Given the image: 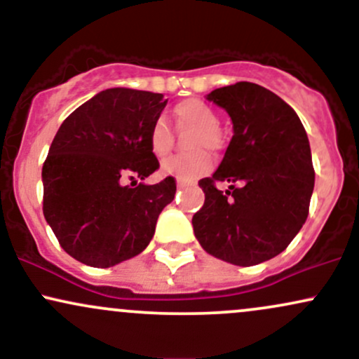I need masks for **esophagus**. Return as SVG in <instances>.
I'll list each match as a JSON object with an SVG mask.
<instances>
[{"label":"esophagus","instance_id":"34e87169","mask_svg":"<svg viewBox=\"0 0 359 359\" xmlns=\"http://www.w3.org/2000/svg\"><path fill=\"white\" fill-rule=\"evenodd\" d=\"M189 184H192V182H189V180H182V179L177 180V185H179V187H185V185H189Z\"/></svg>","mask_w":359,"mask_h":359}]
</instances>
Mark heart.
Instances as JSON below:
<instances>
[{
  "instance_id": "heart-1",
  "label": "heart",
  "mask_w": 359,
  "mask_h": 359,
  "mask_svg": "<svg viewBox=\"0 0 359 359\" xmlns=\"http://www.w3.org/2000/svg\"><path fill=\"white\" fill-rule=\"evenodd\" d=\"M174 118L180 131H196L187 142V155H175L163 162V174L174 175L177 179L192 180L203 175L211 167V158L203 151H217L221 147L219 138V116L211 106L199 100H187L179 102L174 108ZM148 147L155 158L162 160L172 151L174 133L165 118H156L148 133Z\"/></svg>"
}]
</instances>
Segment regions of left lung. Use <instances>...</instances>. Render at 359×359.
<instances>
[{
  "label": "left lung",
  "instance_id": "left-lung-1",
  "mask_svg": "<svg viewBox=\"0 0 359 359\" xmlns=\"http://www.w3.org/2000/svg\"><path fill=\"white\" fill-rule=\"evenodd\" d=\"M208 100L228 111L234 135L214 175L199 180L205 201L194 233L212 257L257 265L282 253L307 219L316 179L307 133L285 101L253 82ZM224 180L241 187L222 193L215 182Z\"/></svg>",
  "mask_w": 359,
  "mask_h": 359
}]
</instances>
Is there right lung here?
I'll use <instances>...</instances> for the list:
<instances>
[{
  "label": "right lung",
  "mask_w": 359,
  "mask_h": 359,
  "mask_svg": "<svg viewBox=\"0 0 359 359\" xmlns=\"http://www.w3.org/2000/svg\"><path fill=\"white\" fill-rule=\"evenodd\" d=\"M167 101L126 88L101 90L64 119L43 162V216L65 253L96 269L137 257L174 201V177L126 185L158 168L148 133Z\"/></svg>",
  "instance_id": "right-lung-1"
}]
</instances>
